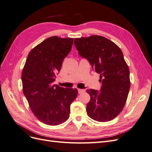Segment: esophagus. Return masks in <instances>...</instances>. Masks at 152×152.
Here are the masks:
<instances>
[{"label": "esophagus", "instance_id": "esophagus-1", "mask_svg": "<svg viewBox=\"0 0 152 152\" xmlns=\"http://www.w3.org/2000/svg\"><path fill=\"white\" fill-rule=\"evenodd\" d=\"M86 91L85 89H78V92H79V94H81V93H84V92Z\"/></svg>", "mask_w": 152, "mask_h": 152}]
</instances>
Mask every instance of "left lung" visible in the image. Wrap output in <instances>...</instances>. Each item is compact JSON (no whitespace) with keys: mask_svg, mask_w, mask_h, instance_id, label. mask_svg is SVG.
<instances>
[{"mask_svg":"<svg viewBox=\"0 0 152 152\" xmlns=\"http://www.w3.org/2000/svg\"><path fill=\"white\" fill-rule=\"evenodd\" d=\"M79 55L86 58L100 74V93L87 89L91 96L87 104L88 116L98 122L113 120L123 110L130 89L129 69L121 49L110 40L99 35L76 38Z\"/></svg>","mask_w":152,"mask_h":152,"instance_id":"8db88e82","label":"left lung"}]
</instances>
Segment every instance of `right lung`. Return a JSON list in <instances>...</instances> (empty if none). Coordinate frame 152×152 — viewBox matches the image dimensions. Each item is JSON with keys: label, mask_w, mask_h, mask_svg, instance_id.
Here are the masks:
<instances>
[{"label": "right lung", "mask_w": 152, "mask_h": 152, "mask_svg": "<svg viewBox=\"0 0 152 152\" xmlns=\"http://www.w3.org/2000/svg\"><path fill=\"white\" fill-rule=\"evenodd\" d=\"M73 38L50 37L31 49L22 71L23 94L39 120L57 126L70 116V107L77 96V89L53 84L62 63L70 53Z\"/></svg>", "instance_id": "add662e5"}]
</instances>
